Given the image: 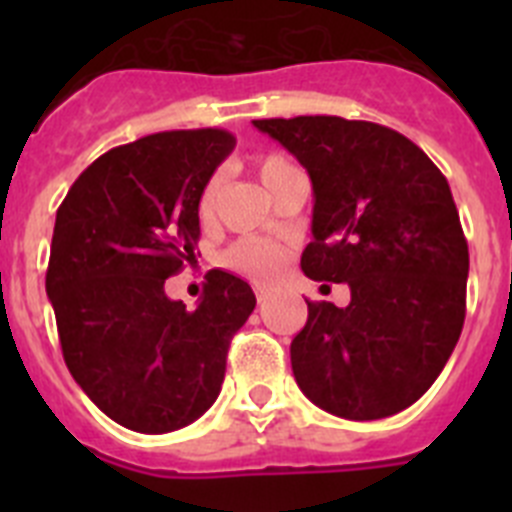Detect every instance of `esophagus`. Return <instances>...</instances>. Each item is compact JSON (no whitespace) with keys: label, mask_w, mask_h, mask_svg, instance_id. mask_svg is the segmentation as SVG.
<instances>
[{"label":"esophagus","mask_w":512,"mask_h":512,"mask_svg":"<svg viewBox=\"0 0 512 512\" xmlns=\"http://www.w3.org/2000/svg\"><path fill=\"white\" fill-rule=\"evenodd\" d=\"M253 289H256V297H259V302H266L271 297V287H269V284H261L259 282Z\"/></svg>","instance_id":"1"}]
</instances>
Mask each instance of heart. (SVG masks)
Returning <instances> with one entry per match:
<instances>
[{"mask_svg":"<svg viewBox=\"0 0 512 512\" xmlns=\"http://www.w3.org/2000/svg\"><path fill=\"white\" fill-rule=\"evenodd\" d=\"M284 166H289L287 158L282 156H264L259 161V176L261 182H269L271 176L282 171ZM217 194H220V176H212L210 182L205 184L200 197V215L210 217L215 212L217 205ZM220 264L225 269H233L243 277L253 279H266L271 274H277V269L282 266V248L277 243L264 241V238H253V235H246V238H238V241L230 243L223 253H220Z\"/></svg>","mask_w":512,"mask_h":512,"instance_id":"heart-1","label":"heart"}]
</instances>
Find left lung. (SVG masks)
Listing matches in <instances>:
<instances>
[{
  "instance_id": "1",
  "label": "left lung",
  "mask_w": 512,
  "mask_h": 512,
  "mask_svg": "<svg viewBox=\"0 0 512 512\" xmlns=\"http://www.w3.org/2000/svg\"><path fill=\"white\" fill-rule=\"evenodd\" d=\"M253 125L310 174L302 271L351 289L348 307L307 302L289 346L300 390L346 420L410 408L446 366L467 315L469 248L446 176L377 122L302 115Z\"/></svg>"
}]
</instances>
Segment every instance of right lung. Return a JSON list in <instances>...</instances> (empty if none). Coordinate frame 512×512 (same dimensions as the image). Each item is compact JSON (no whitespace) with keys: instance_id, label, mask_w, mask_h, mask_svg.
<instances>
[{"instance_id":"1","label":"right lung","mask_w":512,"mask_h":512,"mask_svg":"<svg viewBox=\"0 0 512 512\" xmlns=\"http://www.w3.org/2000/svg\"><path fill=\"white\" fill-rule=\"evenodd\" d=\"M228 130H169L102 153L56 212L45 292L63 361L89 400L138 433L194 423L220 395L253 289L207 271L197 310L164 282L194 259L200 197L233 151Z\"/></svg>"}]
</instances>
